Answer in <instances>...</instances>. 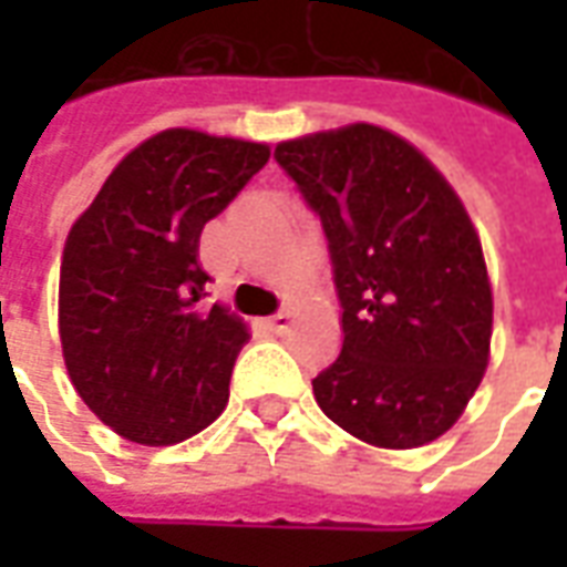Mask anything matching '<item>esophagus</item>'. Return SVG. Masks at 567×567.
Here are the masks:
<instances>
[{
    "instance_id": "esophagus-1",
    "label": "esophagus",
    "mask_w": 567,
    "mask_h": 567,
    "mask_svg": "<svg viewBox=\"0 0 567 567\" xmlns=\"http://www.w3.org/2000/svg\"><path fill=\"white\" fill-rule=\"evenodd\" d=\"M267 328H270L276 337L288 333V328H291V312H276V316H270V319H267Z\"/></svg>"
}]
</instances>
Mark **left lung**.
Segmentation results:
<instances>
[{"mask_svg":"<svg viewBox=\"0 0 567 567\" xmlns=\"http://www.w3.org/2000/svg\"><path fill=\"white\" fill-rule=\"evenodd\" d=\"M321 218L343 349L312 380L321 413L382 450L446 434L488 364L492 288L474 224L425 154L373 124L279 142Z\"/></svg>","mask_w":567,"mask_h":567,"instance_id":"1","label":"left lung"}]
</instances>
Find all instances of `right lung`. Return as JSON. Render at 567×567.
<instances>
[{
	"instance_id": "obj_1",
	"label": "right lung",
	"mask_w": 567,
	"mask_h": 567,
	"mask_svg": "<svg viewBox=\"0 0 567 567\" xmlns=\"http://www.w3.org/2000/svg\"><path fill=\"white\" fill-rule=\"evenodd\" d=\"M267 161L260 142L163 130L117 163L72 224L60 343L81 401L121 437L182 443L227 406L248 328L203 307L199 234Z\"/></svg>"
}]
</instances>
